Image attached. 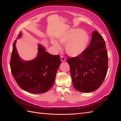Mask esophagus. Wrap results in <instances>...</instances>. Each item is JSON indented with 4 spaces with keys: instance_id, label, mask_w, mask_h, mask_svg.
Segmentation results:
<instances>
[{
    "instance_id": "esophagus-1",
    "label": "esophagus",
    "mask_w": 121,
    "mask_h": 121,
    "mask_svg": "<svg viewBox=\"0 0 121 121\" xmlns=\"http://www.w3.org/2000/svg\"><path fill=\"white\" fill-rule=\"evenodd\" d=\"M60 59H61V62H65V61H66V59H65V58L64 56H61Z\"/></svg>"
}]
</instances>
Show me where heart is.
<instances>
[{
	"instance_id": "heart-1",
	"label": "heart",
	"mask_w": 121,
	"mask_h": 121,
	"mask_svg": "<svg viewBox=\"0 0 121 121\" xmlns=\"http://www.w3.org/2000/svg\"><path fill=\"white\" fill-rule=\"evenodd\" d=\"M88 34L79 29H72L58 37L61 44L65 45L66 52L69 56L75 57L80 55L85 50L89 42ZM51 43L56 49L60 50L61 46L57 41L52 39Z\"/></svg>"
}]
</instances>
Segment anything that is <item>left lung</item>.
Masks as SVG:
<instances>
[{
  "label": "left lung",
  "mask_w": 121,
  "mask_h": 121,
  "mask_svg": "<svg viewBox=\"0 0 121 121\" xmlns=\"http://www.w3.org/2000/svg\"><path fill=\"white\" fill-rule=\"evenodd\" d=\"M88 47L78 56L68 59L73 85L77 91L90 92L101 86L107 75L108 56L106 43L99 33L93 31Z\"/></svg>",
  "instance_id": "8db88e82"
}]
</instances>
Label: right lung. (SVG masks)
Instances as JSON below:
<instances>
[{
	"instance_id": "add662e5",
	"label": "right lung",
	"mask_w": 121,
	"mask_h": 121,
	"mask_svg": "<svg viewBox=\"0 0 121 121\" xmlns=\"http://www.w3.org/2000/svg\"><path fill=\"white\" fill-rule=\"evenodd\" d=\"M20 33L17 39L22 37ZM17 40L13 44L10 68L20 87L30 93L42 94L48 91L55 81L56 73L61 64L59 55H51L39 43L36 57L25 61L18 54Z\"/></svg>"
}]
</instances>
